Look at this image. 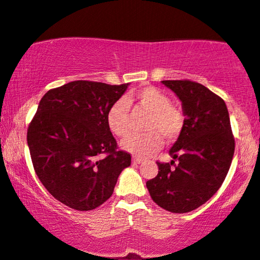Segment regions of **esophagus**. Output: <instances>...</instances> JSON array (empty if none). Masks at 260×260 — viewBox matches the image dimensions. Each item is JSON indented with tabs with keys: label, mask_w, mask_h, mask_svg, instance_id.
<instances>
[{
	"label": "esophagus",
	"mask_w": 260,
	"mask_h": 260,
	"mask_svg": "<svg viewBox=\"0 0 260 260\" xmlns=\"http://www.w3.org/2000/svg\"><path fill=\"white\" fill-rule=\"evenodd\" d=\"M133 163H136V164H140L141 162H143V159L141 158H139V157H133Z\"/></svg>",
	"instance_id": "obj_1"
}]
</instances>
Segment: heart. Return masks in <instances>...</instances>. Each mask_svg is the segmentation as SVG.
<instances>
[{
	"mask_svg": "<svg viewBox=\"0 0 260 260\" xmlns=\"http://www.w3.org/2000/svg\"><path fill=\"white\" fill-rule=\"evenodd\" d=\"M128 103L150 113L144 129L146 133L133 134L126 138L121 147L126 152L138 157H147L156 153L166 141H174L183 128V116L172 101L158 88L146 86L140 88L128 98ZM126 100L116 101L107 114L108 128L115 137L123 138L131 131L129 109Z\"/></svg>",
	"mask_w": 260,
	"mask_h": 260,
	"instance_id": "1",
	"label": "heart"
}]
</instances>
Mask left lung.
I'll use <instances>...</instances> for the list:
<instances>
[{"mask_svg":"<svg viewBox=\"0 0 260 260\" xmlns=\"http://www.w3.org/2000/svg\"><path fill=\"white\" fill-rule=\"evenodd\" d=\"M181 102L183 128L158 174L146 182L157 205L174 213L198 209L217 192L234 156L235 141L224 101L202 84L163 80ZM178 160L173 169L171 166Z\"/></svg>","mask_w":260,"mask_h":260,"instance_id":"obj_1","label":"left lung"}]
</instances>
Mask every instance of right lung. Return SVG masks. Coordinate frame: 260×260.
I'll use <instances>...</instances> for the list:
<instances>
[{
  "instance_id": "right-lung-1",
  "label": "right lung",
  "mask_w": 260,
  "mask_h": 260,
  "mask_svg": "<svg viewBox=\"0 0 260 260\" xmlns=\"http://www.w3.org/2000/svg\"><path fill=\"white\" fill-rule=\"evenodd\" d=\"M127 87L78 80L49 90L39 102L27 129L34 168L48 192L72 209L102 205L131 166V154L117 151L107 124L108 110Z\"/></svg>"
}]
</instances>
